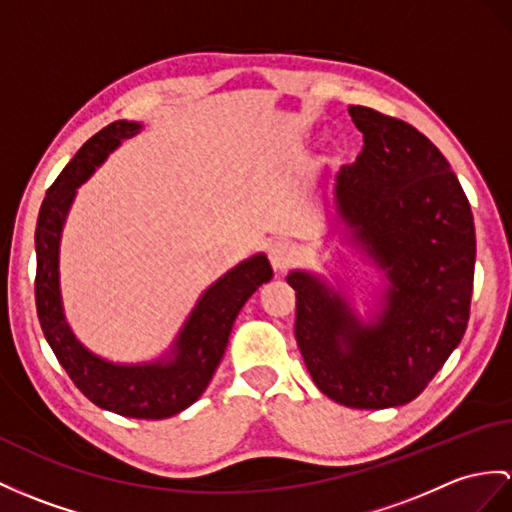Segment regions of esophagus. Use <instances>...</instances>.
Here are the masks:
<instances>
[{
  "instance_id": "esophagus-1",
  "label": "esophagus",
  "mask_w": 512,
  "mask_h": 512,
  "mask_svg": "<svg viewBox=\"0 0 512 512\" xmlns=\"http://www.w3.org/2000/svg\"><path fill=\"white\" fill-rule=\"evenodd\" d=\"M297 258L295 247L289 241H278L273 243L269 249V260H271V267L276 271H286Z\"/></svg>"
}]
</instances>
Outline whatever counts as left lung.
<instances>
[{
  "mask_svg": "<svg viewBox=\"0 0 512 512\" xmlns=\"http://www.w3.org/2000/svg\"><path fill=\"white\" fill-rule=\"evenodd\" d=\"M363 152L334 186L336 215L389 280L384 308L363 323L308 271H291L295 339L323 395L350 408L413 402L469 321L476 228L450 162L410 123L350 106Z\"/></svg>",
  "mask_w": 512,
  "mask_h": 512,
  "instance_id": "8db88e82",
  "label": "left lung"
}]
</instances>
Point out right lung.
<instances>
[{
  "instance_id": "right-lung-1",
  "label": "right lung",
  "mask_w": 512,
  "mask_h": 512,
  "mask_svg": "<svg viewBox=\"0 0 512 512\" xmlns=\"http://www.w3.org/2000/svg\"><path fill=\"white\" fill-rule=\"evenodd\" d=\"M143 126L115 121L86 141L49 186L36 221V313L45 339L73 384L110 413L134 419H165L189 408L213 378L232 332V323L260 284L273 278L265 254L243 260L199 297L171 354L145 365H115L95 356L76 339L62 313L58 284V247L76 189L89 180L112 149Z\"/></svg>"
}]
</instances>
